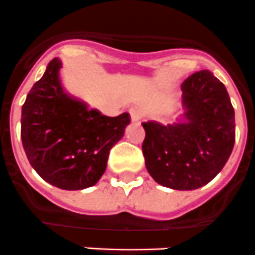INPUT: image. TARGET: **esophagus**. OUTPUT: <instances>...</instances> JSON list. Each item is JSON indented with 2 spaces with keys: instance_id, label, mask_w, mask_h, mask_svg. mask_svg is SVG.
I'll list each match as a JSON object with an SVG mask.
<instances>
[{
  "instance_id": "1",
  "label": "esophagus",
  "mask_w": 255,
  "mask_h": 255,
  "mask_svg": "<svg viewBox=\"0 0 255 255\" xmlns=\"http://www.w3.org/2000/svg\"><path fill=\"white\" fill-rule=\"evenodd\" d=\"M130 117H131V122H132V123L138 122V120L141 119V113H140V110L135 109V108H132V109H130Z\"/></svg>"
}]
</instances>
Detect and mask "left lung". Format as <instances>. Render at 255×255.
I'll use <instances>...</instances> for the list:
<instances>
[{"mask_svg":"<svg viewBox=\"0 0 255 255\" xmlns=\"http://www.w3.org/2000/svg\"><path fill=\"white\" fill-rule=\"evenodd\" d=\"M181 90L182 120L142 123V153L158 185L191 191L207 185L224 167L236 141V120L226 87L210 70L190 75Z\"/></svg>","mask_w":255,"mask_h":255,"instance_id":"obj_1","label":"left lung"}]
</instances>
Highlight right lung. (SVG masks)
Returning a JSON list of instances; mask_svg holds the SVG:
<instances>
[{"instance_id": "obj_1", "label": "right lung", "mask_w": 255, "mask_h": 255, "mask_svg": "<svg viewBox=\"0 0 255 255\" xmlns=\"http://www.w3.org/2000/svg\"><path fill=\"white\" fill-rule=\"evenodd\" d=\"M62 62H49L22 107L21 138L32 167L44 181L68 191L94 186L105 172L113 146L130 115L105 117L64 92Z\"/></svg>"}]
</instances>
